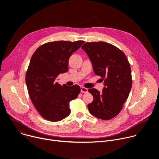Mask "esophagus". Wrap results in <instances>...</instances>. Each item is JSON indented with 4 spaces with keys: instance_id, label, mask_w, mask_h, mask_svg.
<instances>
[{
    "instance_id": "esophagus-1",
    "label": "esophagus",
    "mask_w": 159,
    "mask_h": 159,
    "mask_svg": "<svg viewBox=\"0 0 159 159\" xmlns=\"http://www.w3.org/2000/svg\"><path fill=\"white\" fill-rule=\"evenodd\" d=\"M80 91L82 93H87L88 92V89L84 87H80Z\"/></svg>"
}]
</instances>
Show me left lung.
Here are the masks:
<instances>
[{"label": "left lung", "mask_w": 159, "mask_h": 159, "mask_svg": "<svg viewBox=\"0 0 159 159\" xmlns=\"http://www.w3.org/2000/svg\"><path fill=\"white\" fill-rule=\"evenodd\" d=\"M93 65L94 72L104 80L102 92L89 89L93 101L88 104L90 113L104 120L119 114L132 86L131 70L125 54L111 44L99 41L82 46Z\"/></svg>", "instance_id": "left-lung-1"}]
</instances>
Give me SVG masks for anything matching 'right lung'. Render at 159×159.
<instances>
[{
  "instance_id": "right-lung-1",
  "label": "right lung",
  "mask_w": 159,
  "mask_h": 159,
  "mask_svg": "<svg viewBox=\"0 0 159 159\" xmlns=\"http://www.w3.org/2000/svg\"><path fill=\"white\" fill-rule=\"evenodd\" d=\"M84 41H57L45 43L33 53L26 74L31 101L39 115L50 121H61L70 115V102L80 87L56 82L57 76L69 70V60Z\"/></svg>"
}]
</instances>
